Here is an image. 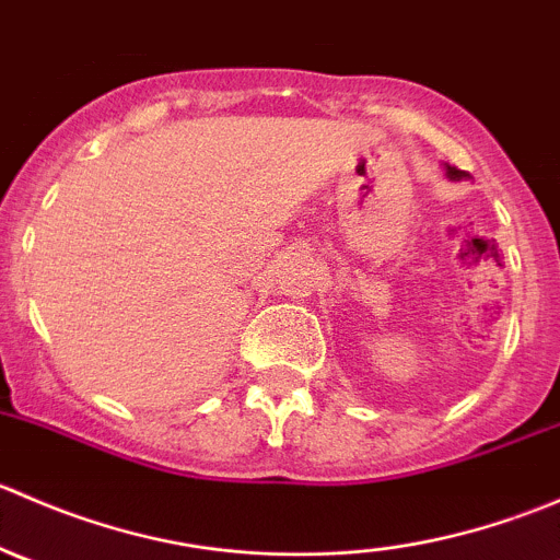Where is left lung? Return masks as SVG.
<instances>
[{
    "label": "left lung",
    "mask_w": 560,
    "mask_h": 560,
    "mask_svg": "<svg viewBox=\"0 0 560 560\" xmlns=\"http://www.w3.org/2000/svg\"><path fill=\"white\" fill-rule=\"evenodd\" d=\"M447 175L450 178H455V180H460V178H466V171H457V167H447Z\"/></svg>",
    "instance_id": "8db88e82"
}]
</instances>
